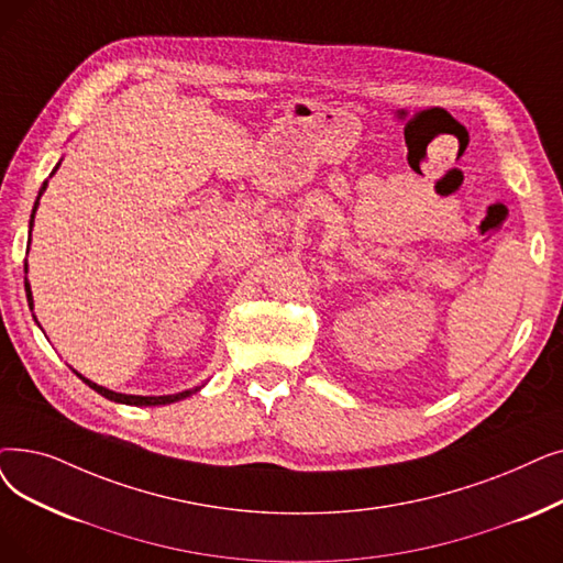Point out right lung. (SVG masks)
<instances>
[{
  "mask_svg": "<svg viewBox=\"0 0 563 563\" xmlns=\"http://www.w3.org/2000/svg\"><path fill=\"white\" fill-rule=\"evenodd\" d=\"M59 165H62V158H59V163L55 165L53 175L57 173ZM53 175H51V177H53ZM45 188H47V181H43V186H41V190H38V198H36L34 209H32V218H30V241H32V228H34V216H36V209H38V200H41V195L45 192ZM24 274H27V260H24ZM24 291H27V301H30V310H32V308H34V297H32V287H30V280H27V278H24ZM34 320H36V317H34ZM73 373H76L89 388H93L96 394H101L103 398H108V400H112V402H119V405H133V407H158V405H169V402H177V400H184V398H188V396H192V394H198V390L202 388V386H195V388L181 390V394H173V396H126V394H117V390H110V388H106V386L93 384L91 379L82 377L78 371H73Z\"/></svg>",
  "mask_w": 563,
  "mask_h": 563,
  "instance_id": "obj_1",
  "label": "right lung"
}]
</instances>
